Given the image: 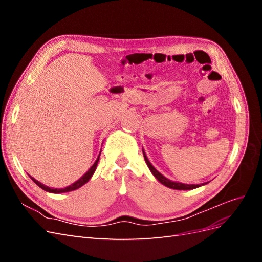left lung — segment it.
<instances>
[{"instance_id": "8db88e82", "label": "left lung", "mask_w": 262, "mask_h": 262, "mask_svg": "<svg viewBox=\"0 0 262 262\" xmlns=\"http://www.w3.org/2000/svg\"><path fill=\"white\" fill-rule=\"evenodd\" d=\"M143 155H144L145 162H146V164H147V166H148V168H149L150 171H152L154 177H155L158 181L162 182V184H163L164 186H166V187L171 188V189H176V190H191V189H194V188H198V187H200V186H203V185H204V184H201V185H186V184H181V182L171 181V180L167 179L166 177H164V176L162 175V173L158 172V171L153 167L152 164H150L149 161L147 160V157H146V155H145L144 152H143Z\"/></svg>"}]
</instances>
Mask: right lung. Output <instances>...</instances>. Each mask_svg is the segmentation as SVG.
I'll list each match as a JSON object with an SVG mask.
<instances>
[{
    "label": "right lung",
    "mask_w": 262,
    "mask_h": 262,
    "mask_svg": "<svg viewBox=\"0 0 262 262\" xmlns=\"http://www.w3.org/2000/svg\"><path fill=\"white\" fill-rule=\"evenodd\" d=\"M99 155H100V154H99ZM98 161H99V156H98V158L96 160V162L94 163V165L92 166V167L89 169V171H87L83 177H81L77 181H75L73 185H71V186H69V187H67V188H64V189H52V188H49V187H47V186L40 184V182L37 181L35 178H33L31 176H29V177L31 178V180H33L37 186H39L41 189H43L45 191H48V192H51V193H63V192L73 191V190H76V189H78L80 187H82L83 185H85L86 182L91 179V177L93 176V173L95 172V170H96Z\"/></svg>",
    "instance_id": "1"
}]
</instances>
